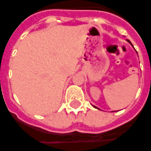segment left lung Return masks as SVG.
<instances>
[{
  "label": "left lung",
  "mask_w": 151,
  "mask_h": 151,
  "mask_svg": "<svg viewBox=\"0 0 151 151\" xmlns=\"http://www.w3.org/2000/svg\"><path fill=\"white\" fill-rule=\"evenodd\" d=\"M127 41H128V42H129V43H130V44H131V45H132V43H131V41H129V40H127ZM94 107L97 108V109H99V108H98V107H96V106H94Z\"/></svg>",
  "instance_id": "1"
}]
</instances>
